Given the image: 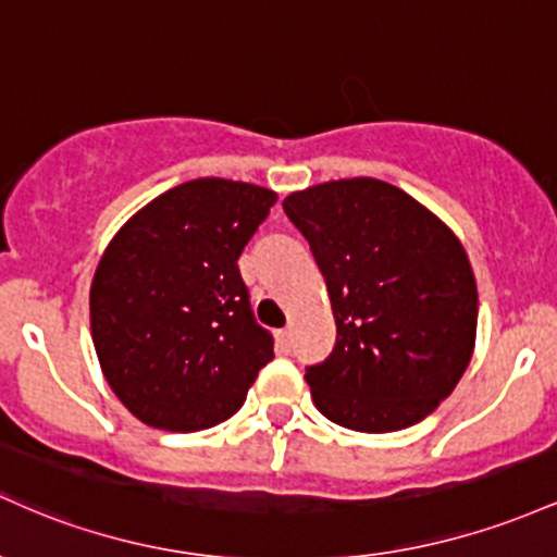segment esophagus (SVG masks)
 <instances>
[{"label":"esophagus","mask_w":557,"mask_h":557,"mask_svg":"<svg viewBox=\"0 0 557 557\" xmlns=\"http://www.w3.org/2000/svg\"><path fill=\"white\" fill-rule=\"evenodd\" d=\"M278 345H281V349H289L292 347V331L289 329H281L278 331Z\"/></svg>","instance_id":"34e87169"}]
</instances>
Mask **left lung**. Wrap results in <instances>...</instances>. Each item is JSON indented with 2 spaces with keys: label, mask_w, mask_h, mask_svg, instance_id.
I'll list each match as a JSON object with an SVG mask.
<instances>
[{
  "label": "left lung",
  "mask_w": 557,
  "mask_h": 557,
  "mask_svg": "<svg viewBox=\"0 0 557 557\" xmlns=\"http://www.w3.org/2000/svg\"><path fill=\"white\" fill-rule=\"evenodd\" d=\"M326 278L336 345L305 368L312 403L345 429L386 434L434 413L471 362L479 295L458 236L379 178L284 199Z\"/></svg>",
  "instance_id": "8db88e82"
}]
</instances>
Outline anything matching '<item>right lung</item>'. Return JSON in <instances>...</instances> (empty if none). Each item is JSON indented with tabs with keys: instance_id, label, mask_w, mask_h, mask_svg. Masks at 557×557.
Wrapping results in <instances>:
<instances>
[{
	"instance_id": "1",
	"label": "right lung",
	"mask_w": 557,
	"mask_h": 557,
	"mask_svg": "<svg viewBox=\"0 0 557 557\" xmlns=\"http://www.w3.org/2000/svg\"><path fill=\"white\" fill-rule=\"evenodd\" d=\"M276 195L186 181L115 234L91 281V339L117 399L141 423L199 431L242 408L273 334L255 321L239 255Z\"/></svg>"
}]
</instances>
